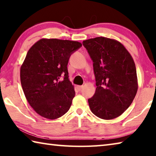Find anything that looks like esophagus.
<instances>
[{
	"mask_svg": "<svg viewBox=\"0 0 156 156\" xmlns=\"http://www.w3.org/2000/svg\"><path fill=\"white\" fill-rule=\"evenodd\" d=\"M77 88H78V89L79 90H80L82 88H83V86H77Z\"/></svg>",
	"mask_w": 156,
	"mask_h": 156,
	"instance_id": "1",
	"label": "esophagus"
}]
</instances>
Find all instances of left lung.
Instances as JSON below:
<instances>
[{"instance_id": "1", "label": "left lung", "mask_w": 156, "mask_h": 156, "mask_svg": "<svg viewBox=\"0 0 156 156\" xmlns=\"http://www.w3.org/2000/svg\"><path fill=\"white\" fill-rule=\"evenodd\" d=\"M93 60L96 90L88 99L90 110L103 120L120 116L131 105L138 89L132 56L115 40L97 37L82 42Z\"/></svg>"}]
</instances>
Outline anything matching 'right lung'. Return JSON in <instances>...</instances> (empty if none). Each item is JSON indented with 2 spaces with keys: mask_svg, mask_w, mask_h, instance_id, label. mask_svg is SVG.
<instances>
[{
  "mask_svg": "<svg viewBox=\"0 0 156 156\" xmlns=\"http://www.w3.org/2000/svg\"><path fill=\"white\" fill-rule=\"evenodd\" d=\"M81 47L77 41L42 38L27 52L20 69L21 84L29 104L41 116L55 120L69 110L75 91L67 66Z\"/></svg>",
  "mask_w": 156,
  "mask_h": 156,
  "instance_id": "right-lung-1",
  "label": "right lung"
}]
</instances>
